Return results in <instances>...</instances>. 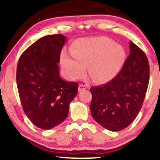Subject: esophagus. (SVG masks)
<instances>
[{
    "label": "esophagus",
    "instance_id": "34e87169",
    "mask_svg": "<svg viewBox=\"0 0 160 160\" xmlns=\"http://www.w3.org/2000/svg\"><path fill=\"white\" fill-rule=\"evenodd\" d=\"M88 88V87L87 86V85H84V84H80L79 86H78V91L81 92L82 90H84V89H86Z\"/></svg>",
    "mask_w": 160,
    "mask_h": 160
}]
</instances>
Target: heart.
I'll return each mask as SVG.
<instances>
[{"label":"heart","mask_w":160,"mask_h":160,"mask_svg":"<svg viewBox=\"0 0 160 160\" xmlns=\"http://www.w3.org/2000/svg\"><path fill=\"white\" fill-rule=\"evenodd\" d=\"M72 56L63 54L61 65L71 79L83 77L88 66L94 82L104 84L117 76L126 60L124 47L106 37L81 38L74 41Z\"/></svg>","instance_id":"obj_1"}]
</instances>
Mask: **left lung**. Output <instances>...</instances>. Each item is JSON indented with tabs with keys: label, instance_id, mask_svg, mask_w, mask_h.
I'll list each match as a JSON object with an SVG mask.
<instances>
[{
	"label": "left lung",
	"instance_id": "8db88e82",
	"mask_svg": "<svg viewBox=\"0 0 160 160\" xmlns=\"http://www.w3.org/2000/svg\"><path fill=\"white\" fill-rule=\"evenodd\" d=\"M130 55L121 71L102 86L92 87V117L107 130H124L134 121L143 105L149 82L145 53L130 41Z\"/></svg>",
	"mask_w": 160,
	"mask_h": 160
}]
</instances>
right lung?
I'll use <instances>...</instances> for the list:
<instances>
[{
  "instance_id": "obj_1",
  "label": "right lung",
  "mask_w": 160,
  "mask_h": 160,
  "mask_svg": "<svg viewBox=\"0 0 160 160\" xmlns=\"http://www.w3.org/2000/svg\"><path fill=\"white\" fill-rule=\"evenodd\" d=\"M67 41L61 34L43 36L19 59L17 83L25 114L36 127L49 130L64 121L77 95L78 83L60 75V52Z\"/></svg>"
}]
</instances>
